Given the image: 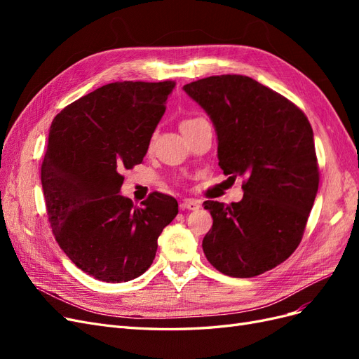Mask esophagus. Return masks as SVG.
<instances>
[{
	"instance_id": "1",
	"label": "esophagus",
	"mask_w": 359,
	"mask_h": 359,
	"mask_svg": "<svg viewBox=\"0 0 359 359\" xmlns=\"http://www.w3.org/2000/svg\"><path fill=\"white\" fill-rule=\"evenodd\" d=\"M199 206H201V203H199L198 201H194V199H184V201L180 203V208H181V210H190V211L199 210Z\"/></svg>"
}]
</instances>
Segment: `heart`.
<instances>
[{
  "label": "heart",
  "mask_w": 359,
  "mask_h": 359,
  "mask_svg": "<svg viewBox=\"0 0 359 359\" xmlns=\"http://www.w3.org/2000/svg\"><path fill=\"white\" fill-rule=\"evenodd\" d=\"M201 121H203V119H201V118H187V119H184V121L180 126L181 127V132H182V130H186V128L194 126V124L201 123Z\"/></svg>",
  "instance_id": "1"
}]
</instances>
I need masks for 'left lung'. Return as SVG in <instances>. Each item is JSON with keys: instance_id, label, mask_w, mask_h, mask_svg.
<instances>
[{"instance_id": "1", "label": "left lung", "mask_w": 359, "mask_h": 359, "mask_svg": "<svg viewBox=\"0 0 359 359\" xmlns=\"http://www.w3.org/2000/svg\"><path fill=\"white\" fill-rule=\"evenodd\" d=\"M182 90L212 121L224 175L245 178L240 202H203L212 215L203 253L224 276L264 274L295 252L316 199L311 126L295 104L248 76H210Z\"/></svg>"}]
</instances>
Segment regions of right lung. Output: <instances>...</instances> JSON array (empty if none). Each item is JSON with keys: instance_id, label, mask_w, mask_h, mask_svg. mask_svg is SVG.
Instances as JSON below:
<instances>
[{"instance_id": "right-lung-1", "label": "right lung", "mask_w": 359, "mask_h": 359, "mask_svg": "<svg viewBox=\"0 0 359 359\" xmlns=\"http://www.w3.org/2000/svg\"><path fill=\"white\" fill-rule=\"evenodd\" d=\"M175 82H115L69 104L52 121L41 186L53 235L83 273L107 283L142 276L178 202L121 194L124 169L142 163Z\"/></svg>"}]
</instances>
